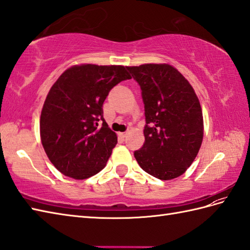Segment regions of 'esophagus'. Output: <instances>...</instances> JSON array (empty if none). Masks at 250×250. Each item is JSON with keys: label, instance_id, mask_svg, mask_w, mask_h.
<instances>
[{"label": "esophagus", "instance_id": "34e87169", "mask_svg": "<svg viewBox=\"0 0 250 250\" xmlns=\"http://www.w3.org/2000/svg\"><path fill=\"white\" fill-rule=\"evenodd\" d=\"M127 133H129L127 131H126V132H123V133L120 132V133H119V136H120V137H123V138H125V137L127 135Z\"/></svg>", "mask_w": 250, "mask_h": 250}]
</instances>
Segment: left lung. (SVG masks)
<instances>
[{
    "label": "left lung",
    "instance_id": "obj_1",
    "mask_svg": "<svg viewBox=\"0 0 250 250\" xmlns=\"http://www.w3.org/2000/svg\"><path fill=\"white\" fill-rule=\"evenodd\" d=\"M141 86L145 104V143L134 156L143 169L160 180L187 171L204 138V116L193 87L168 63L126 67Z\"/></svg>",
    "mask_w": 250,
    "mask_h": 250
}]
</instances>
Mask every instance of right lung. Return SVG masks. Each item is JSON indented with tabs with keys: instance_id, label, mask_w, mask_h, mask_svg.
Instances as JSON below:
<instances>
[{
	"instance_id": "1",
	"label": "right lung",
	"mask_w": 250,
	"mask_h": 250,
	"mask_svg": "<svg viewBox=\"0 0 250 250\" xmlns=\"http://www.w3.org/2000/svg\"><path fill=\"white\" fill-rule=\"evenodd\" d=\"M129 79L125 66L81 63L66 69L52 85L40 115V138L63 176L84 180L105 167L117 135L103 119L102 105L109 90Z\"/></svg>"
}]
</instances>
